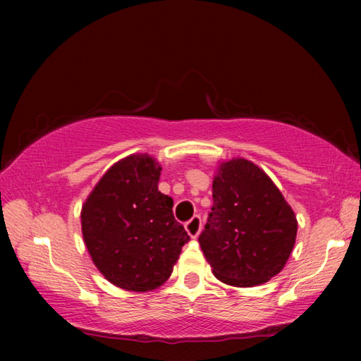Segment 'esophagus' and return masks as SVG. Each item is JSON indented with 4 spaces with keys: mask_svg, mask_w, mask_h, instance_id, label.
Instances as JSON below:
<instances>
[{
    "mask_svg": "<svg viewBox=\"0 0 361 361\" xmlns=\"http://www.w3.org/2000/svg\"><path fill=\"white\" fill-rule=\"evenodd\" d=\"M185 228H186V232L189 234V237L195 239V237L200 234V231H202V219H200V216L195 215L185 224Z\"/></svg>",
    "mask_w": 361,
    "mask_h": 361,
    "instance_id": "esophagus-1",
    "label": "esophagus"
}]
</instances>
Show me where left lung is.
<instances>
[{
  "label": "left lung",
  "mask_w": 361,
  "mask_h": 361,
  "mask_svg": "<svg viewBox=\"0 0 361 361\" xmlns=\"http://www.w3.org/2000/svg\"><path fill=\"white\" fill-rule=\"evenodd\" d=\"M296 232L295 212L258 166L242 157L219 166L199 235L213 276L232 286L267 282L285 267Z\"/></svg>",
  "instance_id": "left-lung-1"
}]
</instances>
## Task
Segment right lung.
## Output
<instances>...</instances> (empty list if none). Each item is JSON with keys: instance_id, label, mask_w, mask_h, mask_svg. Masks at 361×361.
Masks as SVG:
<instances>
[{"instance_id": "right-lung-1", "label": "right lung", "mask_w": 361, "mask_h": 361, "mask_svg": "<svg viewBox=\"0 0 361 361\" xmlns=\"http://www.w3.org/2000/svg\"><path fill=\"white\" fill-rule=\"evenodd\" d=\"M162 167L148 154L121 159L97 183L81 210L85 247L108 282L151 291L170 277L189 240L157 189Z\"/></svg>"}]
</instances>
